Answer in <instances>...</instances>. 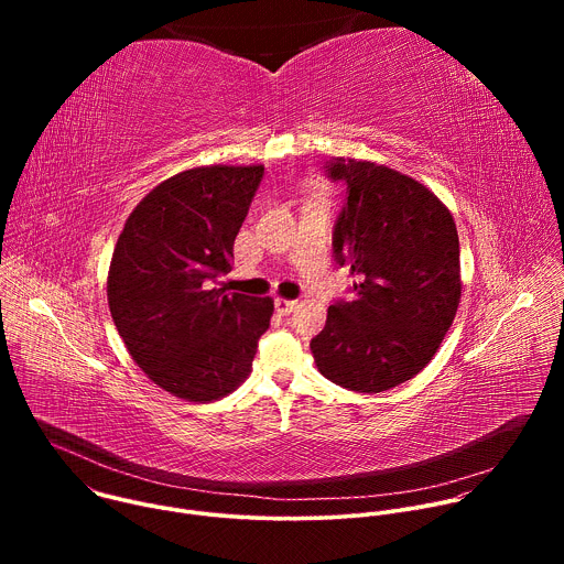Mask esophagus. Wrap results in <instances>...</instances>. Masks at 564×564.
<instances>
[{
	"label": "esophagus",
	"instance_id": "esophagus-1",
	"mask_svg": "<svg viewBox=\"0 0 564 564\" xmlns=\"http://www.w3.org/2000/svg\"><path fill=\"white\" fill-rule=\"evenodd\" d=\"M274 307L281 312V314H290V312H294L296 310V301H292V299H274Z\"/></svg>",
	"mask_w": 564,
	"mask_h": 564
}]
</instances>
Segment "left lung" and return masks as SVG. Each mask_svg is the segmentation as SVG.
Wrapping results in <instances>:
<instances>
[{
  "label": "left lung",
  "instance_id": "left-lung-1",
  "mask_svg": "<svg viewBox=\"0 0 564 564\" xmlns=\"http://www.w3.org/2000/svg\"><path fill=\"white\" fill-rule=\"evenodd\" d=\"M324 170L346 183L333 248L357 283L355 301L328 307L310 350L333 383L383 392L413 379L453 324L462 296L457 227L406 174L355 158H333Z\"/></svg>",
  "mask_w": 564,
  "mask_h": 564
}]
</instances>
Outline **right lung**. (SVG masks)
I'll list each match as a JSON object with an SVG mask.
<instances>
[{
    "label": "right lung",
    "instance_id": "right-lung-1",
    "mask_svg": "<svg viewBox=\"0 0 564 564\" xmlns=\"http://www.w3.org/2000/svg\"><path fill=\"white\" fill-rule=\"evenodd\" d=\"M263 165H209L153 187L118 238L107 296L142 372L187 401H214L250 370L274 301L212 288L231 270L234 238Z\"/></svg>",
    "mask_w": 564,
    "mask_h": 564
}]
</instances>
